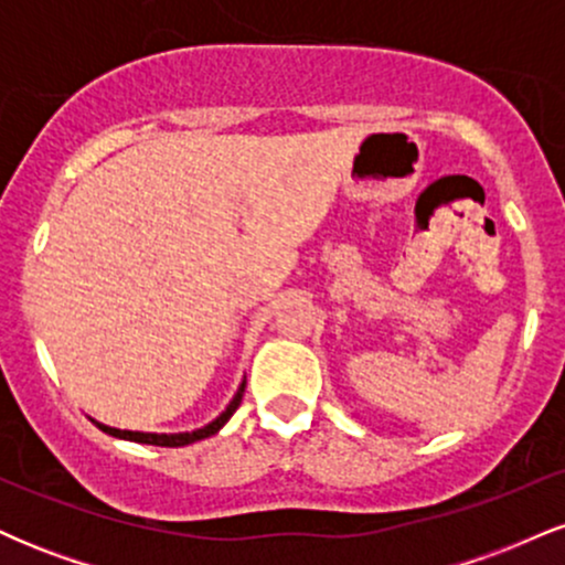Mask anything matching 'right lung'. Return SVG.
I'll return each mask as SVG.
<instances>
[{
	"label": "right lung",
	"mask_w": 565,
	"mask_h": 565,
	"mask_svg": "<svg viewBox=\"0 0 565 565\" xmlns=\"http://www.w3.org/2000/svg\"><path fill=\"white\" fill-rule=\"evenodd\" d=\"M244 385H246V382H242V387H238L236 395H233V401H231V404H228V408H225V412L220 414L217 419H212L210 425L199 427V430H193V433H170V436H167V433H138V430H116V427L100 425V423H95V419H93V423H95L97 427H100L103 433H108V436H114V438H125V440H135V444H148V446H188V444H196V440H201V438H210V436H215V433L220 430V427H223L225 423H228V419L233 417V412H236L238 404H242Z\"/></svg>",
	"instance_id": "1"
}]
</instances>
